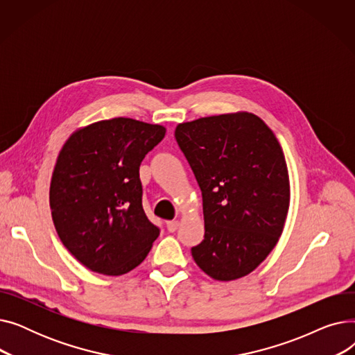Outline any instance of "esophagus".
<instances>
[{"mask_svg": "<svg viewBox=\"0 0 355 355\" xmlns=\"http://www.w3.org/2000/svg\"><path fill=\"white\" fill-rule=\"evenodd\" d=\"M180 227V221L178 220H168L166 221V229H168V232H175L177 229Z\"/></svg>", "mask_w": 355, "mask_h": 355, "instance_id": "34e87169", "label": "esophagus"}]
</instances>
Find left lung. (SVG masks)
<instances>
[{
    "label": "left lung",
    "instance_id": "1",
    "mask_svg": "<svg viewBox=\"0 0 355 355\" xmlns=\"http://www.w3.org/2000/svg\"><path fill=\"white\" fill-rule=\"evenodd\" d=\"M175 139L202 196L198 268L229 282L253 272L276 246L289 209L285 155L272 129L249 112L180 123Z\"/></svg>",
    "mask_w": 355,
    "mask_h": 355
}]
</instances>
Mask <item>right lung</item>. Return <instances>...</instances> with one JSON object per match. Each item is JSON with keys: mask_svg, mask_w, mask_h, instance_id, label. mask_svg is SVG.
<instances>
[{"mask_svg": "<svg viewBox=\"0 0 355 355\" xmlns=\"http://www.w3.org/2000/svg\"><path fill=\"white\" fill-rule=\"evenodd\" d=\"M165 137L161 125L130 118L73 132L50 182V209L64 248L87 269L119 276L142 263L159 229L142 207L139 165Z\"/></svg>", "mask_w": 355, "mask_h": 355, "instance_id": "1", "label": "right lung"}]
</instances>
